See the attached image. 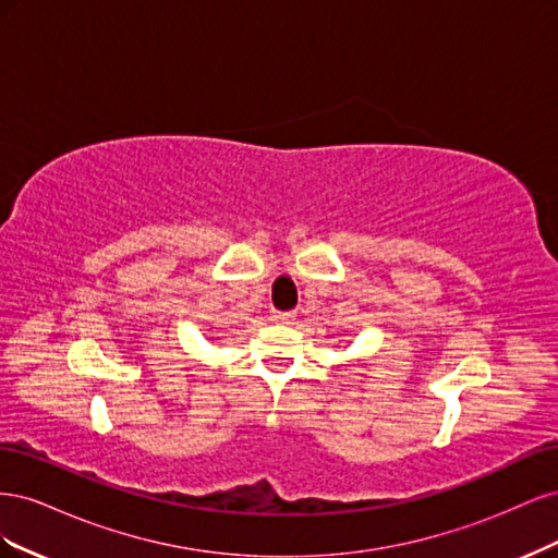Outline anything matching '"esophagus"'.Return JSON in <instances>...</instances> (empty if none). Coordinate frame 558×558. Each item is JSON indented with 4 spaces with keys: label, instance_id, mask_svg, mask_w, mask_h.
<instances>
[{
    "label": "esophagus",
    "instance_id": "obj_1",
    "mask_svg": "<svg viewBox=\"0 0 558 558\" xmlns=\"http://www.w3.org/2000/svg\"><path fill=\"white\" fill-rule=\"evenodd\" d=\"M272 318L277 320V324H291V320L295 318V312H281V310H275V312H272Z\"/></svg>",
    "mask_w": 558,
    "mask_h": 558
}]
</instances>
